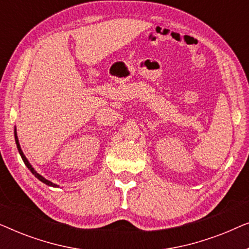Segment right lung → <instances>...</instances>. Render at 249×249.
<instances>
[{
	"label": "right lung",
	"instance_id": "1",
	"mask_svg": "<svg viewBox=\"0 0 249 249\" xmlns=\"http://www.w3.org/2000/svg\"><path fill=\"white\" fill-rule=\"evenodd\" d=\"M15 139H16V144H17V148H18V151H19V154H20V156H21L22 161H23V163H25V164H26V166H27V168H28V169L30 170V172H32V173H33V175H34V176H35V177H36V178L39 180V181H42L43 183H45V185H47V186H51V187H55V188H57V187H59V186H57V185H56V183H53L52 181H50V180H47V179H45V178H44V177H43V176H40V175H39V173H38V172H37V171H36V170L33 168V166H32V164H30V163H29V161H28V160H27V158H26V156H25V154H23V152H22V149H21V147H20V144H19V139H18V136H17V128H16V127H15Z\"/></svg>",
	"mask_w": 249,
	"mask_h": 249
}]
</instances>
